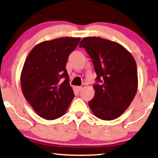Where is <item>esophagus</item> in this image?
<instances>
[{"label":"esophagus","mask_w":158,"mask_h":158,"mask_svg":"<svg viewBox=\"0 0 158 158\" xmlns=\"http://www.w3.org/2000/svg\"><path fill=\"white\" fill-rule=\"evenodd\" d=\"M84 87H85V85H84V84H82L81 86H77V91H81V90L84 88Z\"/></svg>","instance_id":"34e87169"}]
</instances>
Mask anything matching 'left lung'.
Masks as SVG:
<instances>
[{
  "instance_id": "8db88e82",
  "label": "left lung",
  "mask_w": 158,
  "mask_h": 158,
  "mask_svg": "<svg viewBox=\"0 0 158 158\" xmlns=\"http://www.w3.org/2000/svg\"><path fill=\"white\" fill-rule=\"evenodd\" d=\"M79 47L86 49L97 74L90 108L101 119L117 118L129 106L137 91L134 58L120 44L100 37L84 38Z\"/></svg>"
}]
</instances>
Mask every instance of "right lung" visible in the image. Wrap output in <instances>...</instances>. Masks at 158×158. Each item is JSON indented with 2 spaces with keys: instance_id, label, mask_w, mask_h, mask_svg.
<instances>
[{
  "instance_id": "right-lung-1",
  "label": "right lung",
  "mask_w": 158,
  "mask_h": 158,
  "mask_svg": "<svg viewBox=\"0 0 158 158\" xmlns=\"http://www.w3.org/2000/svg\"><path fill=\"white\" fill-rule=\"evenodd\" d=\"M80 38L62 37L36 45L27 56L21 74L22 92L42 118L62 117L74 97L66 64Z\"/></svg>"
}]
</instances>
